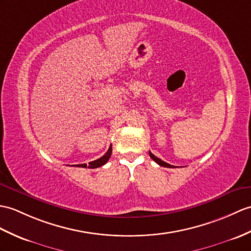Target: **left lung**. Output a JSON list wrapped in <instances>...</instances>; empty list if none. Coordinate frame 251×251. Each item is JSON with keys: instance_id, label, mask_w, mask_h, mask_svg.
Returning <instances> with one entry per match:
<instances>
[{"instance_id": "1", "label": "left lung", "mask_w": 251, "mask_h": 251, "mask_svg": "<svg viewBox=\"0 0 251 251\" xmlns=\"http://www.w3.org/2000/svg\"><path fill=\"white\" fill-rule=\"evenodd\" d=\"M150 153V156H151V158H152L155 162H157V164H158L159 166H161V167H166V168H174V166H171V165H169V164H167V162H165V161H162L161 159H159L158 157H156L154 154H152L151 152H149Z\"/></svg>"}]
</instances>
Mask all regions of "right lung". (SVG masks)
<instances>
[{"label":"right lung","instance_id":"1","mask_svg":"<svg viewBox=\"0 0 251 251\" xmlns=\"http://www.w3.org/2000/svg\"><path fill=\"white\" fill-rule=\"evenodd\" d=\"M111 153H112V145H110V148L108 149L106 154H104L102 157H100V158L89 162V166H87L86 164H81V165H75V167H81V168H86L87 167L90 169H95V168H98V167H101L109 160L110 156H111Z\"/></svg>","mask_w":251,"mask_h":251}]
</instances>
